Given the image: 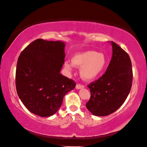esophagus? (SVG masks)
Here are the masks:
<instances>
[{"label": "esophagus", "instance_id": "esophagus-1", "mask_svg": "<svg viewBox=\"0 0 147 147\" xmlns=\"http://www.w3.org/2000/svg\"><path fill=\"white\" fill-rule=\"evenodd\" d=\"M84 87V85H82V84H77L76 85V89H77V90L81 89V88H83Z\"/></svg>", "mask_w": 147, "mask_h": 147}]
</instances>
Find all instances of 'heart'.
<instances>
[{"mask_svg":"<svg viewBox=\"0 0 147 147\" xmlns=\"http://www.w3.org/2000/svg\"><path fill=\"white\" fill-rule=\"evenodd\" d=\"M72 64L66 62L65 66L71 70L73 65L81 67L80 74L83 79L91 81L97 77L106 67L107 59L104 54L95 51H88L76 54L71 59Z\"/></svg>","mask_w":147,"mask_h":147,"instance_id":"obj_1","label":"heart"}]
</instances>
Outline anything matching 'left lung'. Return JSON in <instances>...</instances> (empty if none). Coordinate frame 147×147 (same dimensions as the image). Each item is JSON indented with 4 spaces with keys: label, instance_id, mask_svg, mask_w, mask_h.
I'll return each mask as SVG.
<instances>
[{
    "label": "left lung",
    "instance_id": "obj_1",
    "mask_svg": "<svg viewBox=\"0 0 147 147\" xmlns=\"http://www.w3.org/2000/svg\"><path fill=\"white\" fill-rule=\"evenodd\" d=\"M113 55L101 77L88 85L91 97L86 106L93 115L107 116L116 111L129 95L132 83V68L128 54L111 41Z\"/></svg>",
    "mask_w": 147,
    "mask_h": 147
}]
</instances>
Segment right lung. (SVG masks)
<instances>
[{
	"label": "right lung",
	"mask_w": 147,
	"mask_h": 147,
	"mask_svg": "<svg viewBox=\"0 0 147 147\" xmlns=\"http://www.w3.org/2000/svg\"><path fill=\"white\" fill-rule=\"evenodd\" d=\"M65 43L37 39L18 57L16 89L22 103L33 114L48 117L59 109L64 96L76 86L73 80L62 76Z\"/></svg>",
	"instance_id": "add662e5"
}]
</instances>
